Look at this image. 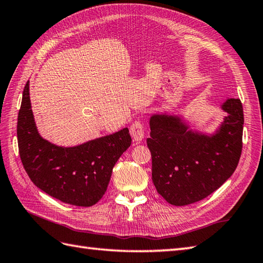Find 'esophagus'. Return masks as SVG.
I'll list each match as a JSON object with an SVG mask.
<instances>
[{
  "instance_id": "obj_1",
  "label": "esophagus",
  "mask_w": 263,
  "mask_h": 263,
  "mask_svg": "<svg viewBox=\"0 0 263 263\" xmlns=\"http://www.w3.org/2000/svg\"><path fill=\"white\" fill-rule=\"evenodd\" d=\"M130 133L135 141H141L144 137V126L141 121H135L130 126Z\"/></svg>"
}]
</instances>
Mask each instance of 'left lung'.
Instances as JSON below:
<instances>
[{
  "instance_id": "obj_1",
  "label": "left lung",
  "mask_w": 263,
  "mask_h": 263,
  "mask_svg": "<svg viewBox=\"0 0 263 263\" xmlns=\"http://www.w3.org/2000/svg\"><path fill=\"white\" fill-rule=\"evenodd\" d=\"M227 111L215 136L187 130L174 116L150 119L147 146L157 192L173 205L191 204L219 189L235 172L243 147V106L238 98L222 105Z\"/></svg>"
}]
</instances>
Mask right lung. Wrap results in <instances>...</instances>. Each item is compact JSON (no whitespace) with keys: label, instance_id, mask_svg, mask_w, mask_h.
I'll return each instance as SVG.
<instances>
[{"label":"right lung","instance_id":"obj_1","mask_svg":"<svg viewBox=\"0 0 263 263\" xmlns=\"http://www.w3.org/2000/svg\"><path fill=\"white\" fill-rule=\"evenodd\" d=\"M21 163L37 187L62 202L90 206L103 198L111 171L131 146L128 128L72 148L52 144L38 135L30 106L29 81L18 114Z\"/></svg>","mask_w":263,"mask_h":263}]
</instances>
